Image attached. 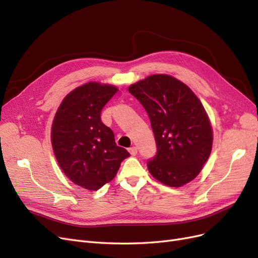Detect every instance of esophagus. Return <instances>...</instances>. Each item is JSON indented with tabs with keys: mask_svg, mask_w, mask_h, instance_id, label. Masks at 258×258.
<instances>
[{
	"mask_svg": "<svg viewBox=\"0 0 258 258\" xmlns=\"http://www.w3.org/2000/svg\"><path fill=\"white\" fill-rule=\"evenodd\" d=\"M129 153L132 155V156H136L138 154V148L136 146H132L129 148Z\"/></svg>",
	"mask_w": 258,
	"mask_h": 258,
	"instance_id": "obj_1",
	"label": "esophagus"
}]
</instances>
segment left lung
I'll return each mask as SVG.
<instances>
[{"instance_id":"left-lung-1","label":"left lung","mask_w":258,"mask_h":258,"mask_svg":"<svg viewBox=\"0 0 258 258\" xmlns=\"http://www.w3.org/2000/svg\"><path fill=\"white\" fill-rule=\"evenodd\" d=\"M150 117L157 153L147 161L162 184L179 187L196 177L212 150V128L204 105L185 84L155 74L128 88Z\"/></svg>"}]
</instances>
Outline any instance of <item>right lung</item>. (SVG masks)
I'll use <instances>...</instances> for the list:
<instances>
[{
  "label": "right lung",
  "mask_w": 258,
  "mask_h": 258,
  "mask_svg": "<svg viewBox=\"0 0 258 258\" xmlns=\"http://www.w3.org/2000/svg\"><path fill=\"white\" fill-rule=\"evenodd\" d=\"M117 92L111 85L88 83L63 99L54 116L51 143L60 168L73 183L98 190L112 181L130 154L115 143L101 111Z\"/></svg>",
  "instance_id": "obj_1"
}]
</instances>
